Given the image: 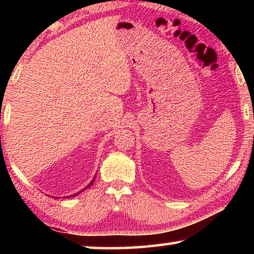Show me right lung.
Segmentation results:
<instances>
[{
  "instance_id": "right-lung-1",
  "label": "right lung",
  "mask_w": 254,
  "mask_h": 254,
  "mask_svg": "<svg viewBox=\"0 0 254 254\" xmlns=\"http://www.w3.org/2000/svg\"><path fill=\"white\" fill-rule=\"evenodd\" d=\"M94 180H95V178H94V179L92 180V182H91V183H89V185H88V186H87V187H86V188H88L89 186H91V185H92V184L94 183ZM86 188H85V189H86ZM85 189H83V190H85ZM83 190H80V191H83ZM80 191H79V192H77V194H74V195H71V196H68V198H69V197H74V196H76V195H78V194H80Z\"/></svg>"
}]
</instances>
